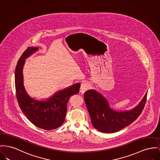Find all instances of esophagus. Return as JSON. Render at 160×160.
Masks as SVG:
<instances>
[{
	"mask_svg": "<svg viewBox=\"0 0 160 160\" xmlns=\"http://www.w3.org/2000/svg\"><path fill=\"white\" fill-rule=\"evenodd\" d=\"M89 88H90V85L87 82L82 83L80 87V92L81 93H84L87 90L89 89Z\"/></svg>",
	"mask_w": 160,
	"mask_h": 160,
	"instance_id": "34e87169",
	"label": "esophagus"
}]
</instances>
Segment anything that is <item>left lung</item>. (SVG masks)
I'll return each instance as SVG.
<instances>
[{
  "label": "left lung",
  "instance_id": "1",
  "mask_svg": "<svg viewBox=\"0 0 160 160\" xmlns=\"http://www.w3.org/2000/svg\"><path fill=\"white\" fill-rule=\"evenodd\" d=\"M148 93L137 107L128 111L118 112L112 109L106 98L95 90L84 93L85 104L93 127L104 133H113L135 121L142 113Z\"/></svg>",
  "mask_w": 160,
  "mask_h": 160
}]
</instances>
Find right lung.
<instances>
[{
	"label": "right lung",
	"instance_id": "obj_1",
	"mask_svg": "<svg viewBox=\"0 0 160 160\" xmlns=\"http://www.w3.org/2000/svg\"><path fill=\"white\" fill-rule=\"evenodd\" d=\"M38 47H28L22 54L15 69V87L19 106L34 125L45 130L61 126L65 121L67 103L71 96L79 93L80 84L55 93L45 101H38L28 95L23 86L22 69L25 59L38 51Z\"/></svg>",
	"mask_w": 160,
	"mask_h": 160
}]
</instances>
